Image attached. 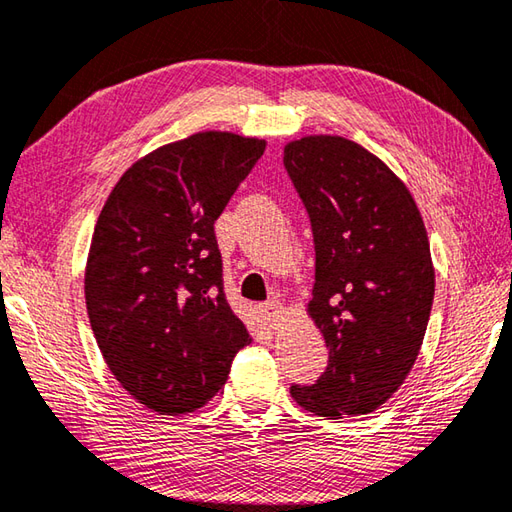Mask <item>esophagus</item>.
Segmentation results:
<instances>
[{"label":"esophagus","instance_id":"esophagus-1","mask_svg":"<svg viewBox=\"0 0 512 512\" xmlns=\"http://www.w3.org/2000/svg\"><path fill=\"white\" fill-rule=\"evenodd\" d=\"M284 306L277 302V299H273V302H266L264 306H262V317H264V322L270 326V328H279L282 326V322H284Z\"/></svg>","mask_w":512,"mask_h":512}]
</instances>
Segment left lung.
<instances>
[{
  "label": "left lung",
  "mask_w": 512,
  "mask_h": 512,
  "mask_svg": "<svg viewBox=\"0 0 512 512\" xmlns=\"http://www.w3.org/2000/svg\"><path fill=\"white\" fill-rule=\"evenodd\" d=\"M284 166L313 226L308 315L328 346L324 375L290 395L326 419L373 413L404 384L433 308L424 219L402 179L346 137L288 142Z\"/></svg>",
  "instance_id": "left-lung-1"
}]
</instances>
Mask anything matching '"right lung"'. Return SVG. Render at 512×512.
Masks as SVG:
<instances>
[{
    "instance_id": "add662e5",
    "label": "right lung",
    "mask_w": 512,
    "mask_h": 512,
    "mask_svg": "<svg viewBox=\"0 0 512 512\" xmlns=\"http://www.w3.org/2000/svg\"><path fill=\"white\" fill-rule=\"evenodd\" d=\"M266 142L204 130L137 159L88 250V319L110 373L159 415L202 408L250 335L230 310L215 222Z\"/></svg>"
}]
</instances>
